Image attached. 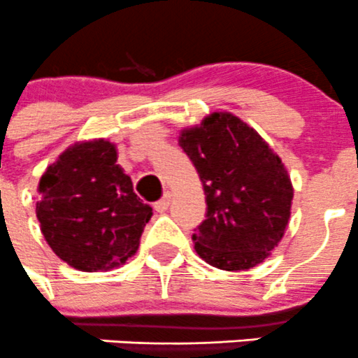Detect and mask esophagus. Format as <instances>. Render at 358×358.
<instances>
[{
  "label": "esophagus",
  "instance_id": "34e87169",
  "mask_svg": "<svg viewBox=\"0 0 358 358\" xmlns=\"http://www.w3.org/2000/svg\"><path fill=\"white\" fill-rule=\"evenodd\" d=\"M169 204H171V196H169V194H166L164 197H161L159 201H155L154 210L159 211V213H164V211L169 208Z\"/></svg>",
  "mask_w": 358,
  "mask_h": 358
}]
</instances>
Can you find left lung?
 Wrapping results in <instances>:
<instances>
[{
  "mask_svg": "<svg viewBox=\"0 0 358 358\" xmlns=\"http://www.w3.org/2000/svg\"><path fill=\"white\" fill-rule=\"evenodd\" d=\"M206 194L194 248L210 266L241 271L262 262L285 234L294 190L282 159L257 131L227 112L180 136Z\"/></svg>",
  "mask_w": 358,
  "mask_h": 358,
  "instance_id": "1",
  "label": "left lung"
}]
</instances>
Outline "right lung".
I'll list each match as a JSON object with an SVG mask.
<instances>
[{
  "label": "right lung",
  "instance_id": "add662e5",
  "mask_svg": "<svg viewBox=\"0 0 358 358\" xmlns=\"http://www.w3.org/2000/svg\"><path fill=\"white\" fill-rule=\"evenodd\" d=\"M36 217L59 259L78 271H108L138 250L152 208L134 194L106 140L76 143L48 166Z\"/></svg>",
  "mask_w": 358,
  "mask_h": 358
}]
</instances>
